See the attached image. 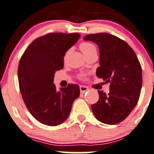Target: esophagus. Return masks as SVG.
<instances>
[{"instance_id":"esophagus-1","label":"esophagus","mask_w":154,"mask_h":154,"mask_svg":"<svg viewBox=\"0 0 154 154\" xmlns=\"http://www.w3.org/2000/svg\"><path fill=\"white\" fill-rule=\"evenodd\" d=\"M80 92H81L82 94H83V93L86 92V91H88V88L86 86H80Z\"/></svg>"}]
</instances>
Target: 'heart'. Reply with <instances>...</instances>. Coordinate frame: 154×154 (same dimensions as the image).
I'll return each instance as SVG.
<instances>
[{
  "label": "heart",
  "instance_id": "1",
  "mask_svg": "<svg viewBox=\"0 0 154 154\" xmlns=\"http://www.w3.org/2000/svg\"><path fill=\"white\" fill-rule=\"evenodd\" d=\"M80 50L82 51V52L83 53L84 55H86V54H89L91 51H96V48L92 43L88 42H82L81 44L80 45ZM66 55L65 56V59H66Z\"/></svg>",
  "mask_w": 154,
  "mask_h": 154
}]
</instances>
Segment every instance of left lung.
<instances>
[{
	"instance_id": "8db88e82",
	"label": "left lung",
	"mask_w": 154,
	"mask_h": 154,
	"mask_svg": "<svg viewBox=\"0 0 154 154\" xmlns=\"http://www.w3.org/2000/svg\"><path fill=\"white\" fill-rule=\"evenodd\" d=\"M83 39L97 45L100 67L96 75L110 83L108 94L98 90V101L91 106L93 113L102 123H120L139 99L142 85L140 63L132 48L116 35L100 32L87 35Z\"/></svg>"
}]
</instances>
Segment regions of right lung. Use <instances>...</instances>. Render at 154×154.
Masks as SVG:
<instances>
[{
    "label": "right lung",
    "instance_id": "right-lung-1",
    "mask_svg": "<svg viewBox=\"0 0 154 154\" xmlns=\"http://www.w3.org/2000/svg\"><path fill=\"white\" fill-rule=\"evenodd\" d=\"M79 33H48L35 38L26 49L18 68L19 88L30 114L40 123L57 126L67 119L80 87L69 84L57 91L54 74L63 68L66 51Z\"/></svg>",
    "mask_w": 154,
    "mask_h": 154
}]
</instances>
